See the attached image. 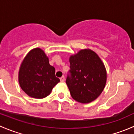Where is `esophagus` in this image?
Listing matches in <instances>:
<instances>
[{"label":"esophagus","instance_id":"esophagus-1","mask_svg":"<svg viewBox=\"0 0 134 134\" xmlns=\"http://www.w3.org/2000/svg\"><path fill=\"white\" fill-rule=\"evenodd\" d=\"M65 76H62L60 78V81L62 82H63L65 81Z\"/></svg>","mask_w":134,"mask_h":134}]
</instances>
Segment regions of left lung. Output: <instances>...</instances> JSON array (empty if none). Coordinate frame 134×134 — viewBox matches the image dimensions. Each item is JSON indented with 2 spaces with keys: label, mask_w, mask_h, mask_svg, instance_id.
<instances>
[{
  "label": "left lung",
  "mask_w": 134,
  "mask_h": 134,
  "mask_svg": "<svg viewBox=\"0 0 134 134\" xmlns=\"http://www.w3.org/2000/svg\"><path fill=\"white\" fill-rule=\"evenodd\" d=\"M69 73L66 79L71 97L87 104L99 97L107 79L106 70L99 56L90 49H83L69 58Z\"/></svg>",
  "instance_id": "8db88e82"
}]
</instances>
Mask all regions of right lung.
Returning <instances> with one entry per match:
<instances>
[{
  "instance_id": "right-lung-1",
  "label": "right lung",
  "mask_w": 134,
  "mask_h": 134,
  "mask_svg": "<svg viewBox=\"0 0 134 134\" xmlns=\"http://www.w3.org/2000/svg\"><path fill=\"white\" fill-rule=\"evenodd\" d=\"M59 81L43 50L36 48L27 54L19 71V82L25 93L32 98H43Z\"/></svg>"
}]
</instances>
